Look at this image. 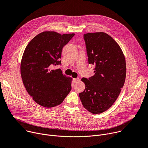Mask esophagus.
Returning <instances> with one entry per match:
<instances>
[{
	"label": "esophagus",
	"instance_id": "obj_1",
	"mask_svg": "<svg viewBox=\"0 0 148 148\" xmlns=\"http://www.w3.org/2000/svg\"><path fill=\"white\" fill-rule=\"evenodd\" d=\"M73 80H74V82L75 83H78L79 81V78H74Z\"/></svg>",
	"mask_w": 148,
	"mask_h": 148
}]
</instances>
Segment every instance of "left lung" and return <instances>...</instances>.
<instances>
[{
    "label": "left lung",
    "instance_id": "obj_1",
    "mask_svg": "<svg viewBox=\"0 0 148 148\" xmlns=\"http://www.w3.org/2000/svg\"><path fill=\"white\" fill-rule=\"evenodd\" d=\"M88 63L95 65V74L83 78L86 88L79 94L84 108L100 114L113 104L123 87L126 66L123 52L119 44L103 32L84 35Z\"/></svg>",
    "mask_w": 148,
    "mask_h": 148
}]
</instances>
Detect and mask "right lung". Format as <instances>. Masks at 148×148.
I'll return each mask as SVG.
<instances>
[{
    "mask_svg": "<svg viewBox=\"0 0 148 148\" xmlns=\"http://www.w3.org/2000/svg\"><path fill=\"white\" fill-rule=\"evenodd\" d=\"M74 34L61 35L44 31L35 36L26 46L21 61L23 85L39 105L51 108L60 104L71 90L72 78L52 66L61 64L63 47Z\"/></svg>",
    "mask_w": 148,
    "mask_h": 148,
    "instance_id": "obj_1",
    "label": "right lung"
}]
</instances>
